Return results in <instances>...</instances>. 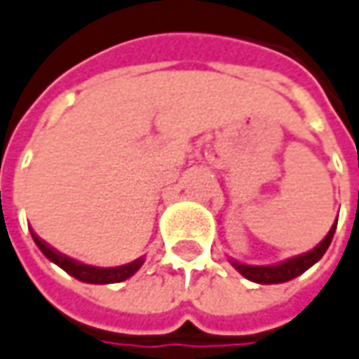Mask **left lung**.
I'll use <instances>...</instances> for the list:
<instances>
[{
	"instance_id": "left-lung-1",
	"label": "left lung",
	"mask_w": 359,
	"mask_h": 359,
	"mask_svg": "<svg viewBox=\"0 0 359 359\" xmlns=\"http://www.w3.org/2000/svg\"><path fill=\"white\" fill-rule=\"evenodd\" d=\"M334 231H336V224H334L330 231L326 233V238L314 250L301 253V255L291 257V259H285V262L277 263V265H245V263L233 262V259H231V265L245 279H250L253 283H259V285H277V283L291 281L294 277L302 275L306 269H311L314 263L323 257L326 250H328V245H330V241H332Z\"/></svg>"
}]
</instances>
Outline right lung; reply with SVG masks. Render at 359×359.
<instances>
[{"mask_svg": "<svg viewBox=\"0 0 359 359\" xmlns=\"http://www.w3.org/2000/svg\"><path fill=\"white\" fill-rule=\"evenodd\" d=\"M33 240L39 245V250L45 253L46 257L53 263H57L60 269H65L68 275H72L74 279L82 283H92V285H109V283H121L129 279L131 275L139 271V267L143 265V257H139L135 262L128 263V265H119V267H94V265H86L80 263L72 257H67L65 253H60L55 248H50L46 241H43L36 233L31 231Z\"/></svg>", "mask_w": 359, "mask_h": 359, "instance_id": "add662e5", "label": "right lung"}]
</instances>
